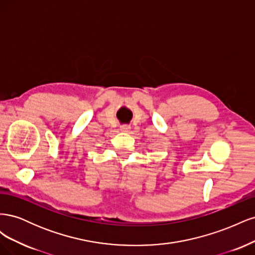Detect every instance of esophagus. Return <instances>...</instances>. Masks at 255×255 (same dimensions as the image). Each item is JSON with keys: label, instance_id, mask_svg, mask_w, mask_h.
<instances>
[{"label": "esophagus", "instance_id": "esophagus-1", "mask_svg": "<svg viewBox=\"0 0 255 255\" xmlns=\"http://www.w3.org/2000/svg\"><path fill=\"white\" fill-rule=\"evenodd\" d=\"M121 132H125V133H129L130 132V127L128 125H123L120 127Z\"/></svg>", "mask_w": 255, "mask_h": 255}]
</instances>
